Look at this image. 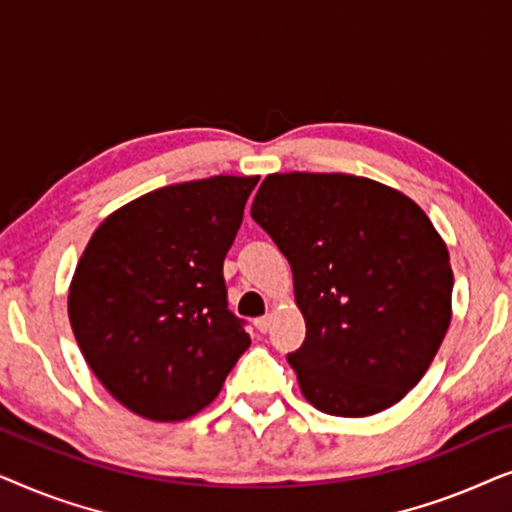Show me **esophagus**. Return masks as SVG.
<instances>
[{
	"instance_id": "obj_1",
	"label": "esophagus",
	"mask_w": 512,
	"mask_h": 512,
	"mask_svg": "<svg viewBox=\"0 0 512 512\" xmlns=\"http://www.w3.org/2000/svg\"><path fill=\"white\" fill-rule=\"evenodd\" d=\"M254 326H256L261 333H268L270 326H272V319H270V317H258V319L254 321Z\"/></svg>"
}]
</instances>
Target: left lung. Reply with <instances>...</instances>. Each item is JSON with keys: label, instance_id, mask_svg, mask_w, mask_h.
<instances>
[{"label": "left lung", "instance_id": "8db88e82", "mask_svg": "<svg viewBox=\"0 0 512 512\" xmlns=\"http://www.w3.org/2000/svg\"><path fill=\"white\" fill-rule=\"evenodd\" d=\"M251 216L293 270L305 342L286 356L303 396L335 417L401 401L452 319V265L417 202L354 174H268Z\"/></svg>", "mask_w": 512, "mask_h": 512}]
</instances>
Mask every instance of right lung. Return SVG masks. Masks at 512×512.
I'll use <instances>...</instances> for the list:
<instances>
[{"label":"right lung","instance_id":"obj_1","mask_svg":"<svg viewBox=\"0 0 512 512\" xmlns=\"http://www.w3.org/2000/svg\"><path fill=\"white\" fill-rule=\"evenodd\" d=\"M256 184L219 174L158 188L90 237L69 286V324L97 380L135 415L193 417L251 345L228 310L223 258Z\"/></svg>","mask_w":512,"mask_h":512}]
</instances>
